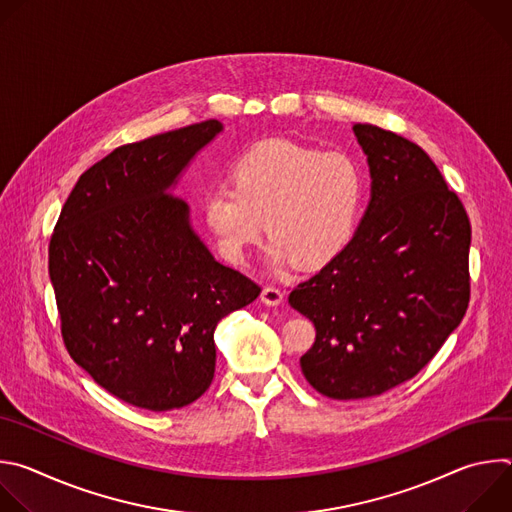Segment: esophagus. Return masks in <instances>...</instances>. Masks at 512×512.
Segmentation results:
<instances>
[{
  "label": "esophagus",
  "instance_id": "1",
  "mask_svg": "<svg viewBox=\"0 0 512 512\" xmlns=\"http://www.w3.org/2000/svg\"><path fill=\"white\" fill-rule=\"evenodd\" d=\"M261 302H263L265 306H271V308L279 306V304L283 302L281 289H277V287H265V289L261 291Z\"/></svg>",
  "mask_w": 512,
  "mask_h": 512
}]
</instances>
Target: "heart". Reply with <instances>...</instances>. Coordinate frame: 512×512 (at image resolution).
<instances>
[{"label": "heart", "instance_id": "b5f03b06", "mask_svg": "<svg viewBox=\"0 0 512 512\" xmlns=\"http://www.w3.org/2000/svg\"><path fill=\"white\" fill-rule=\"evenodd\" d=\"M367 206V174L342 152L269 139L233 168V186L218 184L204 200L206 223L221 253L245 263L265 233L269 261L316 271L354 241Z\"/></svg>", "mask_w": 512, "mask_h": 512}]
</instances>
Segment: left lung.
Returning a JSON list of instances; mask_svg holds the SVG:
<instances>
[{"label":"left lung","mask_w":512,"mask_h":512,"mask_svg":"<svg viewBox=\"0 0 512 512\" xmlns=\"http://www.w3.org/2000/svg\"><path fill=\"white\" fill-rule=\"evenodd\" d=\"M371 200L352 245L289 294L316 326L300 358L322 395L367 399L413 379L460 326L470 300V221L413 141L354 123Z\"/></svg>","instance_id":"left-lung-1"}]
</instances>
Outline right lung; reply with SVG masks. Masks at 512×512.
Returning <instances> with one entry per match:
<instances>
[{
    "mask_svg": "<svg viewBox=\"0 0 512 512\" xmlns=\"http://www.w3.org/2000/svg\"><path fill=\"white\" fill-rule=\"evenodd\" d=\"M223 131L208 119L113 150L66 198L48 271L68 354L117 399L150 411L212 383L214 328L261 287L218 263L174 190Z\"/></svg>",
    "mask_w": 512,
    "mask_h": 512,
    "instance_id": "right-lung-1",
    "label": "right lung"
}]
</instances>
